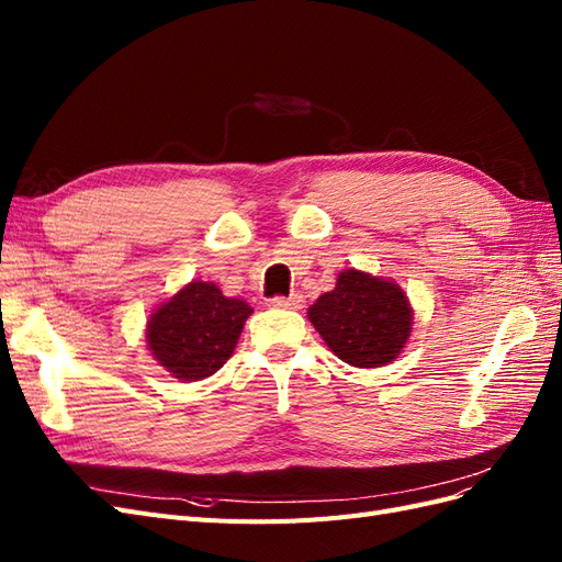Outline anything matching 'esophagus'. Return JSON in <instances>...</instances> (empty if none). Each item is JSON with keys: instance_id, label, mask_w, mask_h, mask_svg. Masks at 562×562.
<instances>
[{"instance_id": "1", "label": "esophagus", "mask_w": 562, "mask_h": 562, "mask_svg": "<svg viewBox=\"0 0 562 562\" xmlns=\"http://www.w3.org/2000/svg\"><path fill=\"white\" fill-rule=\"evenodd\" d=\"M271 307H279V310H302L304 307V297L293 293L288 297H274L271 300Z\"/></svg>"}]
</instances>
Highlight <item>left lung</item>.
I'll use <instances>...</instances> for the list:
<instances>
[{
	"label": "left lung",
	"mask_w": 562,
	"mask_h": 562,
	"mask_svg": "<svg viewBox=\"0 0 562 562\" xmlns=\"http://www.w3.org/2000/svg\"><path fill=\"white\" fill-rule=\"evenodd\" d=\"M307 314L323 342L353 368L391 363L413 330V307L403 288L359 269H345L335 291L323 293Z\"/></svg>",
	"instance_id": "1"
}]
</instances>
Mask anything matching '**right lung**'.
Segmentation results:
<instances>
[{"mask_svg":"<svg viewBox=\"0 0 562 562\" xmlns=\"http://www.w3.org/2000/svg\"><path fill=\"white\" fill-rule=\"evenodd\" d=\"M250 314L248 302L225 297L215 283L192 281L149 316L147 349L182 382L211 378L234 353Z\"/></svg>","mask_w":562,"mask_h":562,"instance_id":"obj_1","label":"right lung"}]
</instances>
